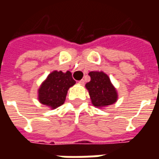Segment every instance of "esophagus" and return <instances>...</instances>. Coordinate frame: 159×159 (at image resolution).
Segmentation results:
<instances>
[{
	"label": "esophagus",
	"mask_w": 159,
	"mask_h": 159,
	"mask_svg": "<svg viewBox=\"0 0 159 159\" xmlns=\"http://www.w3.org/2000/svg\"><path fill=\"white\" fill-rule=\"evenodd\" d=\"M78 83H79L80 85H83L84 84V80H81V81L78 82Z\"/></svg>",
	"instance_id": "34e87169"
}]
</instances>
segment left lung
Masks as SVG:
<instances>
[{"instance_id":"8db88e82","label":"left lung","mask_w":159,"mask_h":159,"mask_svg":"<svg viewBox=\"0 0 159 159\" xmlns=\"http://www.w3.org/2000/svg\"><path fill=\"white\" fill-rule=\"evenodd\" d=\"M90 82L86 83L93 107L104 109L116 103L118 98L117 89L113 86L110 77L103 71H90Z\"/></svg>"}]
</instances>
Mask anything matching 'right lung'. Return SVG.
I'll use <instances>...</instances> for the list:
<instances>
[{
  "instance_id": "obj_1",
  "label": "right lung",
  "mask_w": 159,
  "mask_h": 159,
  "mask_svg": "<svg viewBox=\"0 0 159 159\" xmlns=\"http://www.w3.org/2000/svg\"><path fill=\"white\" fill-rule=\"evenodd\" d=\"M76 83L71 72L53 70L47 76L38 89V100L52 110L65 103L66 94L70 87Z\"/></svg>"
}]
</instances>
